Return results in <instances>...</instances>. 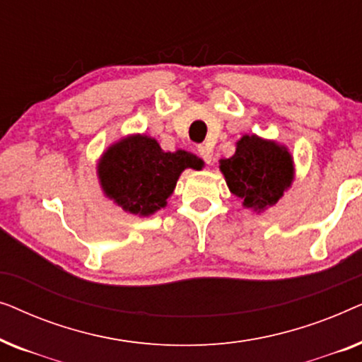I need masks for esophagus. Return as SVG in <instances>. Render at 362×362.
Returning a JSON list of instances; mask_svg holds the SVG:
<instances>
[{"instance_id": "esophagus-1", "label": "esophagus", "mask_w": 362, "mask_h": 362, "mask_svg": "<svg viewBox=\"0 0 362 362\" xmlns=\"http://www.w3.org/2000/svg\"><path fill=\"white\" fill-rule=\"evenodd\" d=\"M197 153H199V156L204 160L206 165H211V160H212V155H211V150L204 145L197 146Z\"/></svg>"}]
</instances>
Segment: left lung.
<instances>
[{"label": "left lung", "instance_id": "1", "mask_svg": "<svg viewBox=\"0 0 362 362\" xmlns=\"http://www.w3.org/2000/svg\"><path fill=\"white\" fill-rule=\"evenodd\" d=\"M219 170L232 194L257 214L279 204L295 180V163L288 148L255 133H245L235 141V153L222 158Z\"/></svg>", "mask_w": 362, "mask_h": 362}]
</instances>
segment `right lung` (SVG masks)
Wrapping results in <instances>:
<instances>
[{
    "mask_svg": "<svg viewBox=\"0 0 362 362\" xmlns=\"http://www.w3.org/2000/svg\"><path fill=\"white\" fill-rule=\"evenodd\" d=\"M189 151H165L153 136L133 133L112 143L97 163L103 196L128 214L148 217L168 204L181 173L202 170Z\"/></svg>",
    "mask_w": 362,
    "mask_h": 362,
    "instance_id": "right-lung-1",
    "label": "right lung"
}]
</instances>
